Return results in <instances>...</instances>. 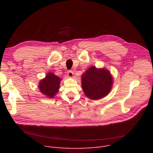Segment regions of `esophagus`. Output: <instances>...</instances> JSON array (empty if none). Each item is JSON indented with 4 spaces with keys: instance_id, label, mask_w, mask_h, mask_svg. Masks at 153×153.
Masks as SVG:
<instances>
[{
    "instance_id": "1",
    "label": "esophagus",
    "mask_w": 153,
    "mask_h": 153,
    "mask_svg": "<svg viewBox=\"0 0 153 153\" xmlns=\"http://www.w3.org/2000/svg\"><path fill=\"white\" fill-rule=\"evenodd\" d=\"M67 74L69 77H72V76H73V72H72V71L71 70L68 71L67 72Z\"/></svg>"
}]
</instances>
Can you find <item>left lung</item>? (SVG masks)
<instances>
[{
	"mask_svg": "<svg viewBox=\"0 0 153 153\" xmlns=\"http://www.w3.org/2000/svg\"><path fill=\"white\" fill-rule=\"evenodd\" d=\"M112 77L105 69L91 67L82 76V89L88 97L92 100L102 99L110 91Z\"/></svg>",
	"mask_w": 153,
	"mask_h": 153,
	"instance_id": "8db88e82",
	"label": "left lung"
}]
</instances>
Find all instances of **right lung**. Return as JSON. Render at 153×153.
<instances>
[{"mask_svg":"<svg viewBox=\"0 0 153 153\" xmlns=\"http://www.w3.org/2000/svg\"><path fill=\"white\" fill-rule=\"evenodd\" d=\"M61 79L53 73L48 74L46 77L39 82V88L42 93L48 97H53L58 92Z\"/></svg>","mask_w":153,"mask_h":153,"instance_id":"add662e5","label":"right lung"}]
</instances>
